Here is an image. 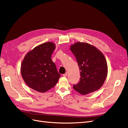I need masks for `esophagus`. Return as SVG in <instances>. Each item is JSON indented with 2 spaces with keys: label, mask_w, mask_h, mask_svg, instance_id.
Segmentation results:
<instances>
[{
  "label": "esophagus",
  "mask_w": 128,
  "mask_h": 128,
  "mask_svg": "<svg viewBox=\"0 0 128 128\" xmlns=\"http://www.w3.org/2000/svg\"><path fill=\"white\" fill-rule=\"evenodd\" d=\"M67 74H68V73L66 72L65 74H63V76H64V77H66V76H67Z\"/></svg>",
  "instance_id": "esophagus-1"
}]
</instances>
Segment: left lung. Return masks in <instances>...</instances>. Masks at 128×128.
<instances>
[{
    "label": "left lung",
    "mask_w": 128,
    "mask_h": 128,
    "mask_svg": "<svg viewBox=\"0 0 128 128\" xmlns=\"http://www.w3.org/2000/svg\"><path fill=\"white\" fill-rule=\"evenodd\" d=\"M80 70V78L73 88L85 95L99 89L105 80L107 64L103 54L94 46L86 42H77L70 46Z\"/></svg>",
    "instance_id": "1"
}]
</instances>
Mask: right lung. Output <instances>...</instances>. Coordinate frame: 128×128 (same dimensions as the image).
<instances>
[{"label": "right lung", "mask_w": 128, "mask_h": 128, "mask_svg": "<svg viewBox=\"0 0 128 128\" xmlns=\"http://www.w3.org/2000/svg\"><path fill=\"white\" fill-rule=\"evenodd\" d=\"M55 44L46 42L34 48L23 60L21 72L26 83L34 90L45 92L56 86L60 74L51 59Z\"/></svg>", "instance_id": "1"}]
</instances>
